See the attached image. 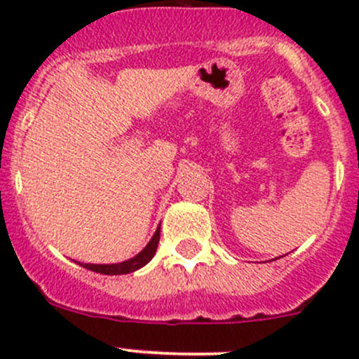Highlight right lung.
Here are the masks:
<instances>
[{
  "label": "right lung",
  "instance_id": "obj_1",
  "mask_svg": "<svg viewBox=\"0 0 359 359\" xmlns=\"http://www.w3.org/2000/svg\"><path fill=\"white\" fill-rule=\"evenodd\" d=\"M158 243H159V226L156 233H154L153 238H151L149 243L146 245V248H144L142 252L137 253L133 259L123 260V262H118V264H81V262L78 264L81 267H85V269L93 271V273L111 274V276H116V274H128V273H133V271L140 269V267H144L151 259H153L154 253H156Z\"/></svg>",
  "mask_w": 359,
  "mask_h": 359
}]
</instances>
